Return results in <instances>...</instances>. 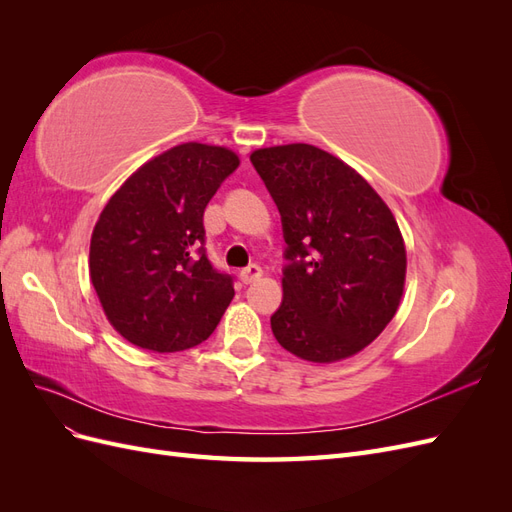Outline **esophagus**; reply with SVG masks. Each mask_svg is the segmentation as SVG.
I'll return each mask as SVG.
<instances>
[{"label":"esophagus","mask_w":512,"mask_h":512,"mask_svg":"<svg viewBox=\"0 0 512 512\" xmlns=\"http://www.w3.org/2000/svg\"><path fill=\"white\" fill-rule=\"evenodd\" d=\"M239 277H241V282H243V284L258 282L260 277H262V269H260L258 265H250V267H245V269L239 273Z\"/></svg>","instance_id":"obj_1"}]
</instances>
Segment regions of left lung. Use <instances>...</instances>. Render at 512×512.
Instances as JSON below:
<instances>
[{
  "instance_id": "8db88e82",
  "label": "left lung",
  "mask_w": 512,
  "mask_h": 512,
  "mask_svg": "<svg viewBox=\"0 0 512 512\" xmlns=\"http://www.w3.org/2000/svg\"><path fill=\"white\" fill-rule=\"evenodd\" d=\"M282 215L284 299L271 331L290 354L337 363L386 329L406 284V243L389 205L333 153L307 143L250 156Z\"/></svg>"
}]
</instances>
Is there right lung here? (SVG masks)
<instances>
[{
    "instance_id": "right-lung-1",
    "label": "right lung",
    "mask_w": 512,
    "mask_h": 512,
    "mask_svg": "<svg viewBox=\"0 0 512 512\" xmlns=\"http://www.w3.org/2000/svg\"><path fill=\"white\" fill-rule=\"evenodd\" d=\"M239 162L228 147L183 143L138 166L108 198L91 232L89 280L130 344L179 352L218 327L235 290L200 247L203 215Z\"/></svg>"
}]
</instances>
